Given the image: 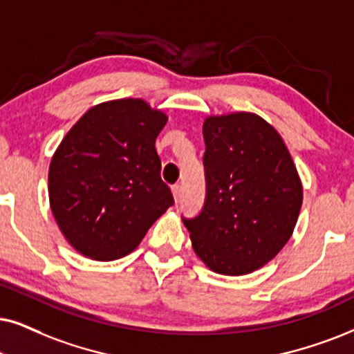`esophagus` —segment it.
<instances>
[{
    "instance_id": "esophagus-1",
    "label": "esophagus",
    "mask_w": 354,
    "mask_h": 354,
    "mask_svg": "<svg viewBox=\"0 0 354 354\" xmlns=\"http://www.w3.org/2000/svg\"><path fill=\"white\" fill-rule=\"evenodd\" d=\"M171 191H173V198H174V201H180V198H181V186L180 185H174V186H171Z\"/></svg>"
}]
</instances>
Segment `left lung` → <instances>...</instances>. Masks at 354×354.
Listing matches in <instances>:
<instances>
[{"label": "left lung", "instance_id": "1", "mask_svg": "<svg viewBox=\"0 0 354 354\" xmlns=\"http://www.w3.org/2000/svg\"><path fill=\"white\" fill-rule=\"evenodd\" d=\"M205 201L185 218L192 248L214 272L248 274L292 235L302 185L288 147L252 113L212 115L203 125Z\"/></svg>", "mask_w": 354, "mask_h": 354}]
</instances>
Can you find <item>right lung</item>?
I'll return each mask as SVG.
<instances>
[{
	"instance_id": "obj_1",
	"label": "right lung",
	"mask_w": 354,
	"mask_h": 354,
	"mask_svg": "<svg viewBox=\"0 0 354 354\" xmlns=\"http://www.w3.org/2000/svg\"><path fill=\"white\" fill-rule=\"evenodd\" d=\"M142 100H115L83 114L52 156L48 199L68 243L113 261L137 248L174 204L155 140L167 124Z\"/></svg>"
}]
</instances>
